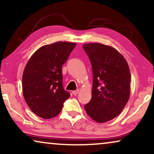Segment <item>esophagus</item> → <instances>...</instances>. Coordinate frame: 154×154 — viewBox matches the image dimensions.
<instances>
[{
	"label": "esophagus",
	"instance_id": "34e87169",
	"mask_svg": "<svg viewBox=\"0 0 154 154\" xmlns=\"http://www.w3.org/2000/svg\"><path fill=\"white\" fill-rule=\"evenodd\" d=\"M79 91H80V90H74V91H73L72 92V93H73V95H76V94H78V93H79Z\"/></svg>",
	"mask_w": 154,
	"mask_h": 154
}]
</instances>
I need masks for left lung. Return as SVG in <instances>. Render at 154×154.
Instances as JSON below:
<instances>
[{
    "instance_id": "8db88e82",
    "label": "left lung",
    "mask_w": 154,
    "mask_h": 154,
    "mask_svg": "<svg viewBox=\"0 0 154 154\" xmlns=\"http://www.w3.org/2000/svg\"><path fill=\"white\" fill-rule=\"evenodd\" d=\"M92 64V98L84 106L94 121L103 123L119 115L129 100L130 71L125 57L114 48L101 43L84 44Z\"/></svg>"
}]
</instances>
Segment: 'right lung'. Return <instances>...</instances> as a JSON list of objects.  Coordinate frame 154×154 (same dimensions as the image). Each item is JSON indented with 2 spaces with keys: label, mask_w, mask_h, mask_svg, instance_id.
<instances>
[{
  "label": "right lung",
  "mask_w": 154,
  "mask_h": 154,
  "mask_svg": "<svg viewBox=\"0 0 154 154\" xmlns=\"http://www.w3.org/2000/svg\"><path fill=\"white\" fill-rule=\"evenodd\" d=\"M76 45L59 41L42 46L26 63L22 75V92L29 109L44 119L62 111L70 94L62 85V65Z\"/></svg>",
  "instance_id": "right-lung-1"
}]
</instances>
